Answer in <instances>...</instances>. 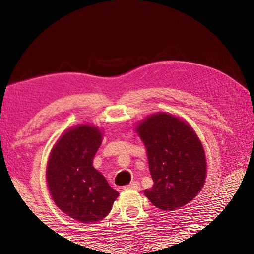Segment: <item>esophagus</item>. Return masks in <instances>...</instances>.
Returning <instances> with one entry per match:
<instances>
[{"label":"esophagus","instance_id":"obj_1","mask_svg":"<svg viewBox=\"0 0 254 254\" xmlns=\"http://www.w3.org/2000/svg\"><path fill=\"white\" fill-rule=\"evenodd\" d=\"M125 190H140V183L138 182H133V183H130L129 185H126L124 187Z\"/></svg>","mask_w":254,"mask_h":254}]
</instances>
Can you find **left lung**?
Masks as SVG:
<instances>
[{
	"mask_svg": "<svg viewBox=\"0 0 254 254\" xmlns=\"http://www.w3.org/2000/svg\"><path fill=\"white\" fill-rule=\"evenodd\" d=\"M147 148L154 186L145 196L162 210L184 207L196 196L206 179L202 144L190 126L168 113L147 118L137 126Z\"/></svg>",
	"mask_w": 254,
	"mask_h": 254,
	"instance_id": "1",
	"label": "left lung"
}]
</instances>
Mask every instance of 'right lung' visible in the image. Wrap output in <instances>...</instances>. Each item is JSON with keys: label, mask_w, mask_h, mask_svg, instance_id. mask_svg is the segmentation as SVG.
Returning <instances> with one entry per match:
<instances>
[{"label": "right lung", "mask_w": 254, "mask_h": 254, "mask_svg": "<svg viewBox=\"0 0 254 254\" xmlns=\"http://www.w3.org/2000/svg\"><path fill=\"white\" fill-rule=\"evenodd\" d=\"M102 144L96 127L77 126L54 145L47 164V184L55 204L74 220L98 222L112 209L119 193L92 166Z\"/></svg>", "instance_id": "1"}]
</instances>
